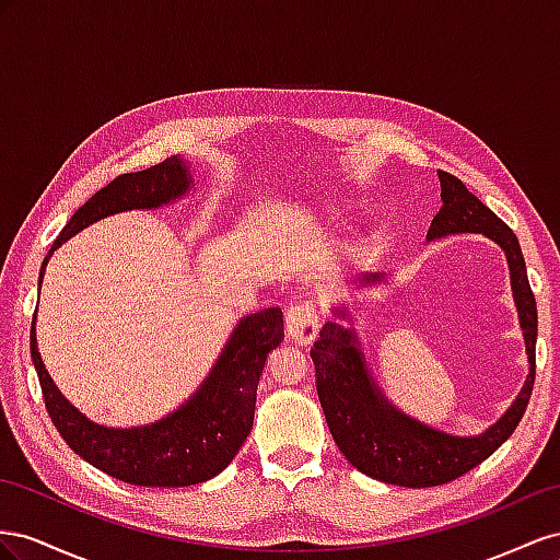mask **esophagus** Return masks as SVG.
<instances>
[{
  "instance_id": "obj_1",
  "label": "esophagus",
  "mask_w": 560,
  "mask_h": 560,
  "mask_svg": "<svg viewBox=\"0 0 560 560\" xmlns=\"http://www.w3.org/2000/svg\"><path fill=\"white\" fill-rule=\"evenodd\" d=\"M285 328H289V338L295 345H310L316 340L318 328H322V322H318V312L310 302H302V305L291 307L285 312Z\"/></svg>"
}]
</instances>
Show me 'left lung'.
Listing matches in <instances>:
<instances>
[{"label":"left lung","mask_w":560,"mask_h":560,"mask_svg":"<svg viewBox=\"0 0 560 560\" xmlns=\"http://www.w3.org/2000/svg\"><path fill=\"white\" fill-rule=\"evenodd\" d=\"M439 180L443 206L431 220L427 238L434 242V238L448 234L476 232L492 238L504 250L530 375L516 401L483 434L451 436L396 410L375 385L354 330L338 322H328L312 347V361L316 369L318 401H322L330 434L342 455L361 474L404 488L451 483L481 465L514 434L525 408H528L535 385L537 305L518 238L455 175L439 171ZM380 281H387V277L363 275L354 283L365 289V285H375ZM335 314L347 318L342 310H335Z\"/></svg>","instance_id":"1"}]
</instances>
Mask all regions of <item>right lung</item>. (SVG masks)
<instances>
[{"mask_svg":"<svg viewBox=\"0 0 560 560\" xmlns=\"http://www.w3.org/2000/svg\"><path fill=\"white\" fill-rule=\"evenodd\" d=\"M191 173L180 156L138 173H124L79 209L58 234L39 269L91 222L133 209H159L185 197ZM283 340L279 307L238 318L225 349L220 351L209 377L187 401L166 418L145 427L112 429L91 422L58 392L37 349L35 318L30 330V354L35 363L49 418L70 448L89 465L124 483L142 488H185L209 481L225 469L242 448L253 427L255 392L271 349Z\"/></svg>","mask_w":560,"mask_h":560,"instance_id":"add662e5","label":"right lung"}]
</instances>
